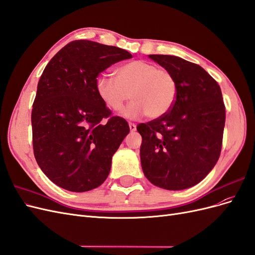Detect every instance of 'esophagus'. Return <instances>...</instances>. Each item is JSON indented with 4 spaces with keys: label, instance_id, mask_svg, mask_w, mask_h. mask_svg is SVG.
I'll return each instance as SVG.
<instances>
[{
    "label": "esophagus",
    "instance_id": "obj_1",
    "mask_svg": "<svg viewBox=\"0 0 255 255\" xmlns=\"http://www.w3.org/2000/svg\"><path fill=\"white\" fill-rule=\"evenodd\" d=\"M128 127H129L130 132H134V130H136V125H135V123L129 122V123H128Z\"/></svg>",
    "mask_w": 255,
    "mask_h": 255
}]
</instances>
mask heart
<instances>
[{"label": "heart", "instance_id": "heart-1", "mask_svg": "<svg viewBox=\"0 0 255 255\" xmlns=\"http://www.w3.org/2000/svg\"><path fill=\"white\" fill-rule=\"evenodd\" d=\"M114 79L100 75L96 91L103 104L114 112L123 109L128 100L134 101L125 112L128 118L145 114L155 119L167 114L176 98V81L167 69L145 60L128 61L114 70Z\"/></svg>", "mask_w": 255, "mask_h": 255}]
</instances>
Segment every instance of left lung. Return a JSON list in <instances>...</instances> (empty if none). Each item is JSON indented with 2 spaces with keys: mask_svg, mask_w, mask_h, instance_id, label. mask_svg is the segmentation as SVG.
<instances>
[{
  "mask_svg": "<svg viewBox=\"0 0 255 255\" xmlns=\"http://www.w3.org/2000/svg\"><path fill=\"white\" fill-rule=\"evenodd\" d=\"M176 81L175 101L167 114L137 126L142 171L168 190L201 182L222 148L226 106L218 83L202 67L172 55H149Z\"/></svg>",
  "mask_w": 255,
  "mask_h": 255,
  "instance_id": "1",
  "label": "left lung"
}]
</instances>
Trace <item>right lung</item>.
<instances>
[{
	"label": "right lung",
	"instance_id": "obj_1",
	"mask_svg": "<svg viewBox=\"0 0 255 255\" xmlns=\"http://www.w3.org/2000/svg\"><path fill=\"white\" fill-rule=\"evenodd\" d=\"M128 58L132 54L123 49L74 40L44 68L32 110L33 149L38 166L57 186L84 192L109 176L129 127L100 100L96 81Z\"/></svg>",
	"mask_w": 255,
	"mask_h": 255
}]
</instances>
